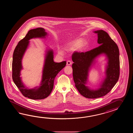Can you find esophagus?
<instances>
[{
    "label": "esophagus",
    "instance_id": "34e87169",
    "mask_svg": "<svg viewBox=\"0 0 133 133\" xmlns=\"http://www.w3.org/2000/svg\"><path fill=\"white\" fill-rule=\"evenodd\" d=\"M71 64H72V62H71L70 60H68V61L66 62V65H70Z\"/></svg>",
    "mask_w": 133,
    "mask_h": 133
}]
</instances>
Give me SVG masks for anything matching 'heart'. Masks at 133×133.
Returning a JSON list of instances; mask_svg holds the SVG:
<instances>
[{"label": "heart", "instance_id": "heart-1", "mask_svg": "<svg viewBox=\"0 0 133 133\" xmlns=\"http://www.w3.org/2000/svg\"><path fill=\"white\" fill-rule=\"evenodd\" d=\"M88 44V42L86 40H83L81 38H78L73 41L71 43L66 50L69 51H74L75 50L77 51H82L85 49V46ZM60 54H62V52L61 51H58Z\"/></svg>", "mask_w": 133, "mask_h": 133}]
</instances>
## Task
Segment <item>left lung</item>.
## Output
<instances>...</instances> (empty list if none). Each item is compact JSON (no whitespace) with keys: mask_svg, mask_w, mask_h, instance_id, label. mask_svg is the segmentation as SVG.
<instances>
[{"mask_svg":"<svg viewBox=\"0 0 133 133\" xmlns=\"http://www.w3.org/2000/svg\"><path fill=\"white\" fill-rule=\"evenodd\" d=\"M98 36L97 43L100 45L86 52H76L72 56L73 76L75 87L80 94L88 98H97L105 96L118 81L120 75L119 51L118 46L109 35L103 30L94 31ZM105 54L108 57L106 77L101 87L92 90L85 85L88 72L96 57Z\"/></svg>","mask_w":133,"mask_h":133,"instance_id":"8db88e82","label":"left lung"}]
</instances>
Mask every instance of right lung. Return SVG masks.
Masks as SVG:
<instances>
[{"label": "right lung", "mask_w": 133, "mask_h": 133, "mask_svg": "<svg viewBox=\"0 0 133 133\" xmlns=\"http://www.w3.org/2000/svg\"><path fill=\"white\" fill-rule=\"evenodd\" d=\"M47 33L45 29L38 28L31 29L25 37L18 42L15 49L12 60V79L21 93L25 97L34 100L45 98L50 94L54 87V82L57 74L66 65V61L55 62L53 51H46L43 70L42 78L39 87L29 89L25 88L20 77V71L22 69V59L29 45V40L33 38L45 37Z\"/></svg>", "instance_id": "add662e5"}]
</instances>
